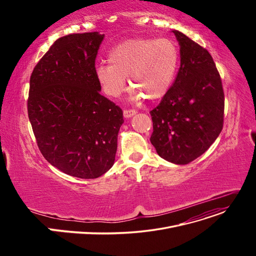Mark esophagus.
I'll list each match as a JSON object with an SVG mask.
<instances>
[{"label": "esophagus", "instance_id": "obj_1", "mask_svg": "<svg viewBox=\"0 0 256 256\" xmlns=\"http://www.w3.org/2000/svg\"><path fill=\"white\" fill-rule=\"evenodd\" d=\"M135 114H136V111H135V110H132V109H126V110L124 111V117H126V118H130V117L134 116Z\"/></svg>", "mask_w": 256, "mask_h": 256}]
</instances>
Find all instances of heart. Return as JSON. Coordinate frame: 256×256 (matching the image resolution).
I'll list each match as a JSON object with an SVG mask.
<instances>
[{
	"instance_id": "obj_1",
	"label": "heart",
	"mask_w": 256,
	"mask_h": 256,
	"mask_svg": "<svg viewBox=\"0 0 256 256\" xmlns=\"http://www.w3.org/2000/svg\"><path fill=\"white\" fill-rule=\"evenodd\" d=\"M109 65L98 64L96 76L102 91L118 98L126 88V76L135 88V98H162L176 76L180 50L168 38H134L114 46L108 54Z\"/></svg>"
}]
</instances>
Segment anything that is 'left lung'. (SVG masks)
Here are the masks:
<instances>
[{
    "label": "left lung",
    "instance_id": "1",
    "mask_svg": "<svg viewBox=\"0 0 256 256\" xmlns=\"http://www.w3.org/2000/svg\"><path fill=\"white\" fill-rule=\"evenodd\" d=\"M180 46V67L172 86L150 111V142L168 162L186 165L204 154L220 135L224 91L206 48L174 30Z\"/></svg>",
    "mask_w": 256,
    "mask_h": 256
}]
</instances>
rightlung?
<instances>
[{
  "label": "right lung",
  "instance_id": "1",
  "mask_svg": "<svg viewBox=\"0 0 256 256\" xmlns=\"http://www.w3.org/2000/svg\"><path fill=\"white\" fill-rule=\"evenodd\" d=\"M104 35H65L30 78L28 115L38 148L68 176L92 180L113 166L124 113L100 94L96 58Z\"/></svg>",
  "mask_w": 256,
  "mask_h": 256
}]
</instances>
